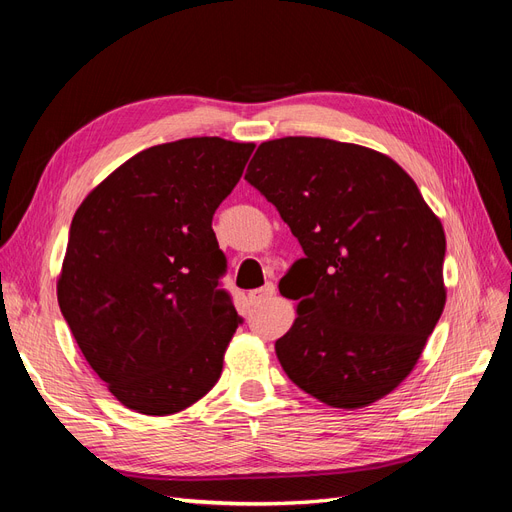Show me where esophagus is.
<instances>
[{"label": "esophagus", "mask_w": 512, "mask_h": 512, "mask_svg": "<svg viewBox=\"0 0 512 512\" xmlns=\"http://www.w3.org/2000/svg\"><path fill=\"white\" fill-rule=\"evenodd\" d=\"M275 297V284H265L262 288H258V290H252L250 292V301L254 303V305H260V303H267V301H271Z\"/></svg>", "instance_id": "34e87169"}]
</instances>
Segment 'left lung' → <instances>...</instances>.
Returning a JSON list of instances; mask_svg holds the SVG:
<instances>
[{
    "label": "left lung",
    "instance_id": "8db88e82",
    "mask_svg": "<svg viewBox=\"0 0 512 512\" xmlns=\"http://www.w3.org/2000/svg\"><path fill=\"white\" fill-rule=\"evenodd\" d=\"M245 181L305 254L280 284L301 301L275 342L286 376L333 408L374 404L410 374L442 316L440 220L391 158L329 138L262 143Z\"/></svg>",
    "mask_w": 512,
    "mask_h": 512
}]
</instances>
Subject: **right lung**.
Listing matches in <instances>:
<instances>
[{"instance_id": "right-lung-1", "label": "right lung", "mask_w": 512, "mask_h": 512, "mask_svg": "<svg viewBox=\"0 0 512 512\" xmlns=\"http://www.w3.org/2000/svg\"><path fill=\"white\" fill-rule=\"evenodd\" d=\"M254 151L218 136L136 153L74 213L57 301L91 369L123 406L175 414L222 376L243 318L222 288L211 228Z\"/></svg>"}]
</instances>
